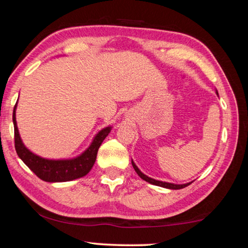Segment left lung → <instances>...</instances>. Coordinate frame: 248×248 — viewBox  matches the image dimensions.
<instances>
[{
  "label": "left lung",
  "mask_w": 248,
  "mask_h": 248,
  "mask_svg": "<svg viewBox=\"0 0 248 248\" xmlns=\"http://www.w3.org/2000/svg\"><path fill=\"white\" fill-rule=\"evenodd\" d=\"M216 93H217V92H216ZM217 95H218V93H217ZM131 163H132L133 169H135V171L137 172V174H138L142 180L147 181V182L153 184V186H162V187H166V188H171V190H180V188L186 187V186H190V184L192 183V182H188V183H186V184H174V183H169V182H163V181L155 180V179H152V178H149L148 175L143 174L142 172H141V171L139 170V168L136 166V163L133 162V161H131Z\"/></svg>",
  "instance_id": "8db88e82"
}]
</instances>
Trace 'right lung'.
Returning a JSON list of instances; mask_svg holds the SVG:
<instances>
[{"label": "right lung", "instance_id": "1", "mask_svg": "<svg viewBox=\"0 0 248 248\" xmlns=\"http://www.w3.org/2000/svg\"><path fill=\"white\" fill-rule=\"evenodd\" d=\"M16 105H15L13 110L15 150H16L19 159L39 179L46 181V182H67V181H73L85 176L92 170L97 158L98 149H99L106 137L111 131V127H106L98 132L89 147L76 158L62 160L45 159L30 151L23 143L17 129L16 117H15Z\"/></svg>", "mask_w": 248, "mask_h": 248}]
</instances>
